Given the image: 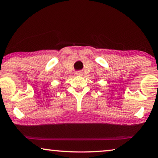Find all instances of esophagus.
<instances>
[{"instance_id": "obj_1", "label": "esophagus", "mask_w": 158, "mask_h": 158, "mask_svg": "<svg viewBox=\"0 0 158 158\" xmlns=\"http://www.w3.org/2000/svg\"><path fill=\"white\" fill-rule=\"evenodd\" d=\"M75 75H77V76H81V75H83V73H82L81 71H76V72L75 73Z\"/></svg>"}]
</instances>
